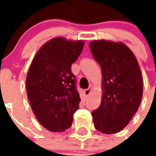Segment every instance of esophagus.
<instances>
[{
  "label": "esophagus",
  "instance_id": "1",
  "mask_svg": "<svg viewBox=\"0 0 156 156\" xmlns=\"http://www.w3.org/2000/svg\"><path fill=\"white\" fill-rule=\"evenodd\" d=\"M91 92V88H88V89H86V90H84V93L86 96H88L89 94Z\"/></svg>",
  "mask_w": 156,
  "mask_h": 156
}]
</instances>
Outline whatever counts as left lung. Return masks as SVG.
Segmentation results:
<instances>
[{"instance_id":"left-lung-1","label":"left lung","mask_w":156,"mask_h":156,"mask_svg":"<svg viewBox=\"0 0 156 156\" xmlns=\"http://www.w3.org/2000/svg\"><path fill=\"white\" fill-rule=\"evenodd\" d=\"M89 47L101 68L103 94L100 107L91 112L94 126L102 133L120 132L138 111L143 80L135 56L125 44L94 40Z\"/></svg>"}]
</instances>
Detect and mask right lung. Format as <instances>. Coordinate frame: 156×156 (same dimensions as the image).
Instances as JSON below:
<instances>
[{
	"instance_id": "obj_1",
	"label": "right lung",
	"mask_w": 156,
	"mask_h": 156,
	"mask_svg": "<svg viewBox=\"0 0 156 156\" xmlns=\"http://www.w3.org/2000/svg\"><path fill=\"white\" fill-rule=\"evenodd\" d=\"M83 47L82 40L55 37L41 47L31 63L26 79L27 98L37 121L49 131L69 129L79 108L71 66Z\"/></svg>"
}]
</instances>
